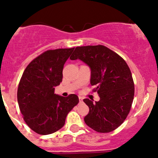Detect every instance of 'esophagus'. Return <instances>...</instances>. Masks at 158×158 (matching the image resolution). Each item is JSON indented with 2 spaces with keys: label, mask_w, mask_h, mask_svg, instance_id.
I'll list each match as a JSON object with an SVG mask.
<instances>
[{
  "label": "esophagus",
  "mask_w": 158,
  "mask_h": 158,
  "mask_svg": "<svg viewBox=\"0 0 158 158\" xmlns=\"http://www.w3.org/2000/svg\"><path fill=\"white\" fill-rule=\"evenodd\" d=\"M79 102H82V101H83V98H82V97H79Z\"/></svg>",
  "instance_id": "34e87169"
}]
</instances>
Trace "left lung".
I'll return each instance as SVG.
<instances>
[{
	"mask_svg": "<svg viewBox=\"0 0 158 158\" xmlns=\"http://www.w3.org/2000/svg\"><path fill=\"white\" fill-rule=\"evenodd\" d=\"M80 59L90 68V84L95 85L100 99L94 102L85 99L89 113L85 117L87 126L99 133L117 128L126 119L135 95L133 78L126 61L103 45L76 48L70 57Z\"/></svg>",
	"mask_w": 158,
	"mask_h": 158,
	"instance_id": "obj_1",
	"label": "left lung"
}]
</instances>
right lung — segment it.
<instances>
[{"mask_svg":"<svg viewBox=\"0 0 158 158\" xmlns=\"http://www.w3.org/2000/svg\"><path fill=\"white\" fill-rule=\"evenodd\" d=\"M74 48L47 50L23 71L18 88V102L25 123L39 135H46L64 126L69 112L79 103L76 94H54L62 81L64 63Z\"/></svg>","mask_w":158,"mask_h":158,"instance_id":"add662e5","label":"right lung"}]
</instances>
